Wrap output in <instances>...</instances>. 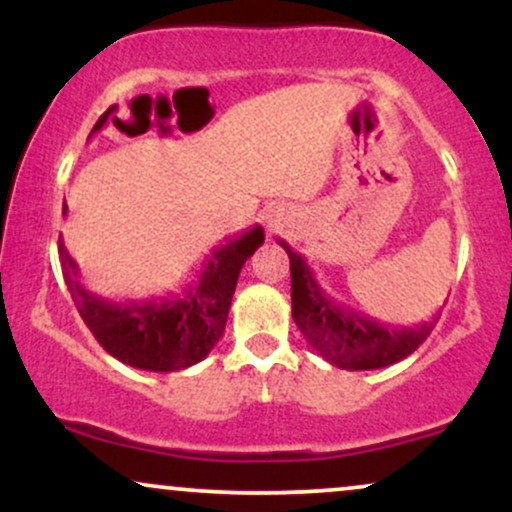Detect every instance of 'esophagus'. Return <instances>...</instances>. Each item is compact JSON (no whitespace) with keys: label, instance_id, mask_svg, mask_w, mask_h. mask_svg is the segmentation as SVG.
Masks as SVG:
<instances>
[{"label":"esophagus","instance_id":"1","mask_svg":"<svg viewBox=\"0 0 512 512\" xmlns=\"http://www.w3.org/2000/svg\"><path fill=\"white\" fill-rule=\"evenodd\" d=\"M272 226H274V223H272Z\"/></svg>","mask_w":512,"mask_h":512}]
</instances>
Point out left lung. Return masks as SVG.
<instances>
[{"label":"left lung","instance_id":"8db88e82","mask_svg":"<svg viewBox=\"0 0 512 512\" xmlns=\"http://www.w3.org/2000/svg\"><path fill=\"white\" fill-rule=\"evenodd\" d=\"M291 260V310L298 330L332 366L346 370H375L392 366L414 354L436 327L433 320L414 327H390L332 301L310 272L308 262L279 240Z\"/></svg>","mask_w":512,"mask_h":512}]
</instances>
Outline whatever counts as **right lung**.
<instances>
[{
  "instance_id": "right-lung-1",
  "label": "right lung",
  "mask_w": 512,
  "mask_h": 512,
  "mask_svg": "<svg viewBox=\"0 0 512 512\" xmlns=\"http://www.w3.org/2000/svg\"><path fill=\"white\" fill-rule=\"evenodd\" d=\"M113 113L115 105L98 117L91 134L108 125ZM62 214L67 216V204L62 207ZM262 243V226L226 240V245L211 252L197 284L187 286L182 296L151 301L117 303L88 291L79 281V269L64 248L62 238L60 260L76 310L98 344L132 368L173 373L195 366L219 342L240 269Z\"/></svg>"
}]
</instances>
